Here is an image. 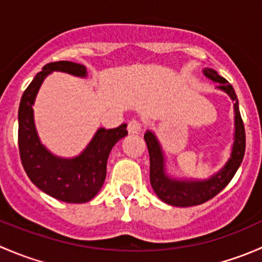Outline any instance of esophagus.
<instances>
[{
	"label": "esophagus",
	"instance_id": "esophagus-1",
	"mask_svg": "<svg viewBox=\"0 0 262 262\" xmlns=\"http://www.w3.org/2000/svg\"><path fill=\"white\" fill-rule=\"evenodd\" d=\"M142 130V121L137 120V119H133L128 123V132L129 133H139Z\"/></svg>",
	"mask_w": 262,
	"mask_h": 262
}]
</instances>
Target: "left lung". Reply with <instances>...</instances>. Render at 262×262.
<instances>
[{
  "mask_svg": "<svg viewBox=\"0 0 262 262\" xmlns=\"http://www.w3.org/2000/svg\"><path fill=\"white\" fill-rule=\"evenodd\" d=\"M204 75L209 80L218 82V89L226 91L234 101L236 132H234V143L233 148H232V155L228 162L226 163V166L218 173L212 176L209 180H172L165 173V160H163V153L161 150L158 141L156 139L155 134L148 130L144 134V141H146L148 153H149L150 185H152V189L155 190L156 195L162 202H165L166 204L173 205V207H194V205H200L203 203L208 202V200L213 199L216 194H219L231 182L234 173L237 172L238 167L241 166L245 156V125L241 114H239L238 100H237L236 92H234L232 84H229V82L226 78L221 77L215 71L205 68Z\"/></svg>",
  "mask_w": 262,
  "mask_h": 262,
  "instance_id": "obj_1",
  "label": "left lung"
}]
</instances>
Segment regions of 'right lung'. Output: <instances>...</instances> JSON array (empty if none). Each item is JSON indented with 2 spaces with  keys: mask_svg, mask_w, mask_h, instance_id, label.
<instances>
[{
  "mask_svg": "<svg viewBox=\"0 0 262 262\" xmlns=\"http://www.w3.org/2000/svg\"><path fill=\"white\" fill-rule=\"evenodd\" d=\"M53 71L86 76L84 66L59 60L48 63L24 91L18 106V152L31 182L41 191L64 203H87L100 191L106 178L110 150L128 134L126 124L114 129H99L91 143L78 157L63 160L53 156L40 143L34 125L33 105L44 78Z\"/></svg>",
  "mask_w": 262,
  "mask_h": 262,
  "instance_id": "1",
  "label": "right lung"
}]
</instances>
